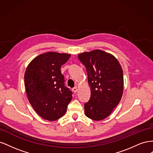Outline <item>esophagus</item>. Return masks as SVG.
<instances>
[{
  "mask_svg": "<svg viewBox=\"0 0 153 153\" xmlns=\"http://www.w3.org/2000/svg\"><path fill=\"white\" fill-rule=\"evenodd\" d=\"M73 91L75 92V93H76V92L78 91V88H77V87H75L74 88H73Z\"/></svg>",
  "mask_w": 153,
  "mask_h": 153,
  "instance_id": "34e87169",
  "label": "esophagus"
}]
</instances>
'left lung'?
I'll return each instance as SVG.
<instances>
[{"instance_id":"8db88e82","label":"left lung","mask_w":153,"mask_h":153,"mask_svg":"<svg viewBox=\"0 0 153 153\" xmlns=\"http://www.w3.org/2000/svg\"><path fill=\"white\" fill-rule=\"evenodd\" d=\"M85 67L91 97L84 104L85 115L94 121L107 117L121 99L123 71L114 55L101 50L78 55Z\"/></svg>"}]
</instances>
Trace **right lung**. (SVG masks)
Returning a JSON list of instances; mask_svg holds the SVG:
<instances>
[{"instance_id": "obj_1", "label": "right lung", "mask_w": 153, "mask_h": 153, "mask_svg": "<svg viewBox=\"0 0 153 153\" xmlns=\"http://www.w3.org/2000/svg\"><path fill=\"white\" fill-rule=\"evenodd\" d=\"M68 53L48 52L30 62L24 76L27 98L36 112L48 121L66 113L73 92L64 85L61 68L70 57Z\"/></svg>"}]
</instances>
